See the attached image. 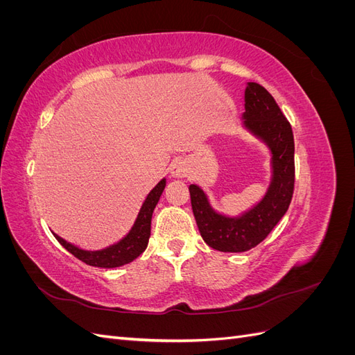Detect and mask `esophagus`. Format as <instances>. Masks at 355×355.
Listing matches in <instances>:
<instances>
[{"label":"esophagus","instance_id":"esophagus-1","mask_svg":"<svg viewBox=\"0 0 355 355\" xmlns=\"http://www.w3.org/2000/svg\"><path fill=\"white\" fill-rule=\"evenodd\" d=\"M170 173L176 179L187 178L189 173V164L184 159H176L175 163L170 166Z\"/></svg>","mask_w":355,"mask_h":355}]
</instances>
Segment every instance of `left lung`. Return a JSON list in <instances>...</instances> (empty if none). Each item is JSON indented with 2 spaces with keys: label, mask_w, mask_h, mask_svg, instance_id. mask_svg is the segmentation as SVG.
<instances>
[{
  "label": "left lung",
  "mask_w": 355,
  "mask_h": 355,
  "mask_svg": "<svg viewBox=\"0 0 355 355\" xmlns=\"http://www.w3.org/2000/svg\"><path fill=\"white\" fill-rule=\"evenodd\" d=\"M243 125L271 151V182L263 198L240 216L214 210L198 185H189L191 206L202 240L219 252H247L262 243L284 216L295 188V141L292 125L265 87L247 83Z\"/></svg>",
  "instance_id": "8db88e82"
}]
</instances>
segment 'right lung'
<instances>
[{"mask_svg":"<svg viewBox=\"0 0 355 355\" xmlns=\"http://www.w3.org/2000/svg\"><path fill=\"white\" fill-rule=\"evenodd\" d=\"M164 188H166V179H161L155 185V188L149 192L148 197L145 198L130 232H128L123 240L110 247H106V249L83 250L80 247L60 239L55 232H53V235H55L56 240L65 247L69 253H72L75 257H78L80 261H83L87 265L98 266V268H116L125 263H130L146 249L149 235H151L153 213L161 194H163Z\"/></svg>","mask_w":355,"mask_h":355,"instance_id":"obj_1","label":"right lung"}]
</instances>
